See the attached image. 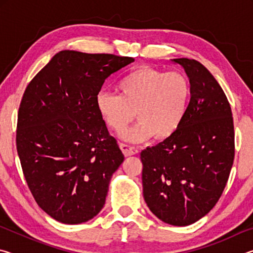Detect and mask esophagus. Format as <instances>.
Here are the masks:
<instances>
[{"label":"esophagus","mask_w":253,"mask_h":253,"mask_svg":"<svg viewBox=\"0 0 253 253\" xmlns=\"http://www.w3.org/2000/svg\"><path fill=\"white\" fill-rule=\"evenodd\" d=\"M119 147H121V149L125 156H131V155H135V154L138 153V149H137L136 147L129 146V145H127V144L121 143L119 144Z\"/></svg>","instance_id":"obj_1"}]
</instances>
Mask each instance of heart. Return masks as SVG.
Here are the masks:
<instances>
[{"label":"heart","instance_id":"1","mask_svg":"<svg viewBox=\"0 0 253 253\" xmlns=\"http://www.w3.org/2000/svg\"><path fill=\"white\" fill-rule=\"evenodd\" d=\"M116 88L118 95L107 90L97 93L96 109L102 123L116 132L137 116L139 123L122 134L130 143L145 142L154 135L157 139L174 135L190 104V83L178 71L142 66L119 80Z\"/></svg>","mask_w":253,"mask_h":253}]
</instances>
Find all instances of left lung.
I'll list each match as a JSON object with an SVG mask.
<instances>
[{"mask_svg":"<svg viewBox=\"0 0 253 253\" xmlns=\"http://www.w3.org/2000/svg\"><path fill=\"white\" fill-rule=\"evenodd\" d=\"M190 79L191 99L174 135L140 153L143 194L161 221L176 226L202 219L219 201L234 160L232 111L202 63L173 59Z\"/></svg>","mask_w":253,"mask_h":253,"instance_id":"obj_1","label":"left lung"}]
</instances>
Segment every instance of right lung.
Here are the masks:
<instances>
[{"instance_id": "1", "label": "right lung", "mask_w": 253, "mask_h": 253, "mask_svg": "<svg viewBox=\"0 0 253 253\" xmlns=\"http://www.w3.org/2000/svg\"><path fill=\"white\" fill-rule=\"evenodd\" d=\"M134 58L60 51L31 80L18 114L16 149L38 205L61 223L101 211L124 162L96 109L105 80Z\"/></svg>"}]
</instances>
